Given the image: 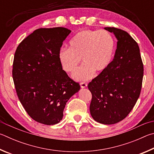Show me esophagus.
Segmentation results:
<instances>
[{
    "label": "esophagus",
    "instance_id": "1",
    "mask_svg": "<svg viewBox=\"0 0 154 154\" xmlns=\"http://www.w3.org/2000/svg\"><path fill=\"white\" fill-rule=\"evenodd\" d=\"M80 87H81V88H86L87 87V83L86 82H81L80 83Z\"/></svg>",
    "mask_w": 154,
    "mask_h": 154
}]
</instances>
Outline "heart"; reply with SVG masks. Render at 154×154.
<instances>
[{
  "label": "heart",
  "mask_w": 154,
  "mask_h": 154,
  "mask_svg": "<svg viewBox=\"0 0 154 154\" xmlns=\"http://www.w3.org/2000/svg\"><path fill=\"white\" fill-rule=\"evenodd\" d=\"M114 51V40L108 32L83 30L69 41V48H61L59 59L65 72L74 73L79 65L82 66L75 72L73 78L77 81L91 79L95 72L101 74L111 63Z\"/></svg>",
  "instance_id": "heart-1"
}]
</instances>
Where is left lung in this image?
<instances>
[{
	"label": "left lung",
	"mask_w": 154,
	"mask_h": 154,
	"mask_svg": "<svg viewBox=\"0 0 154 154\" xmlns=\"http://www.w3.org/2000/svg\"><path fill=\"white\" fill-rule=\"evenodd\" d=\"M118 40L114 58L107 68L88 85L92 94L91 116L104 125H113L127 116L141 93L143 64L137 42L127 32L107 27Z\"/></svg>",
	"instance_id": "left-lung-1"
}]
</instances>
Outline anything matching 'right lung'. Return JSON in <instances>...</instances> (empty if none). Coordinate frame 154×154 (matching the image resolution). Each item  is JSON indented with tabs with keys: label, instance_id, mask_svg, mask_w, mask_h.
<instances>
[{
	"label": "right lung",
	"instance_id": "add662e5",
	"mask_svg": "<svg viewBox=\"0 0 154 154\" xmlns=\"http://www.w3.org/2000/svg\"><path fill=\"white\" fill-rule=\"evenodd\" d=\"M71 30L39 28L23 39L14 55L12 75L18 98L32 119L46 125L59 123L79 83L62 68L59 53Z\"/></svg>",
	"mask_w": 154,
	"mask_h": 154
}]
</instances>
